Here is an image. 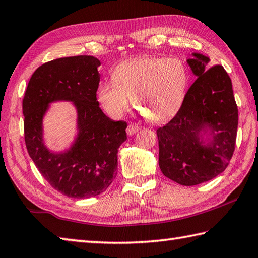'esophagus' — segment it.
Wrapping results in <instances>:
<instances>
[{"mask_svg":"<svg viewBox=\"0 0 258 258\" xmlns=\"http://www.w3.org/2000/svg\"><path fill=\"white\" fill-rule=\"evenodd\" d=\"M139 130H140L139 125L134 124V123H130L128 126H127V128H126V132H127L128 135H133V134L137 133Z\"/></svg>","mask_w":258,"mask_h":258,"instance_id":"obj_1","label":"esophagus"}]
</instances>
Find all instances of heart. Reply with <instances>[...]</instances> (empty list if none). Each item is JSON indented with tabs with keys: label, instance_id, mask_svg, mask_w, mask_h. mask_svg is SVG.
<instances>
[{
	"label": "heart",
	"instance_id": "1",
	"mask_svg": "<svg viewBox=\"0 0 258 258\" xmlns=\"http://www.w3.org/2000/svg\"><path fill=\"white\" fill-rule=\"evenodd\" d=\"M188 70L179 58L140 57L119 64L113 82L102 84L98 100L107 114L119 118L131 100L145 118L162 121L174 116L185 99Z\"/></svg>",
	"mask_w": 258,
	"mask_h": 258
}]
</instances>
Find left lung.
<instances>
[{"mask_svg": "<svg viewBox=\"0 0 258 258\" xmlns=\"http://www.w3.org/2000/svg\"><path fill=\"white\" fill-rule=\"evenodd\" d=\"M193 56L187 63L198 78L174 118L157 130L162 174L182 186L202 184L224 171L235 151L238 128L230 77L222 65L208 69L207 56ZM205 125L214 134L207 147L198 137Z\"/></svg>", "mask_w": 258, "mask_h": 258, "instance_id": "obj_1", "label": "left lung"}]
</instances>
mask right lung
Instances as JSON below:
<instances>
[{"instance_id":"right-lung-1","label":"right lung","mask_w":258,"mask_h":258,"mask_svg":"<svg viewBox=\"0 0 258 258\" xmlns=\"http://www.w3.org/2000/svg\"><path fill=\"white\" fill-rule=\"evenodd\" d=\"M100 60L79 55L57 58L36 70L22 100L26 147L37 169L55 190L88 199L108 188L117 174V152L127 123L107 117L97 101ZM73 101L79 134L69 152L55 155L42 143L41 123L49 102Z\"/></svg>"}]
</instances>
